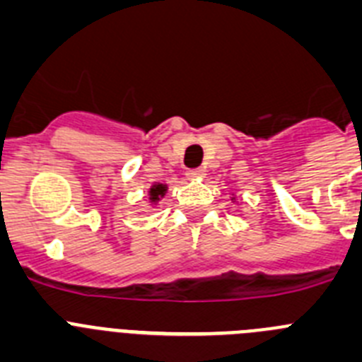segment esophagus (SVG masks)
Here are the masks:
<instances>
[{
    "label": "esophagus",
    "instance_id": "1",
    "mask_svg": "<svg viewBox=\"0 0 362 362\" xmlns=\"http://www.w3.org/2000/svg\"><path fill=\"white\" fill-rule=\"evenodd\" d=\"M205 175L204 169H189L187 173H185V177L189 178V180H198V178H202Z\"/></svg>",
    "mask_w": 362,
    "mask_h": 362
}]
</instances>
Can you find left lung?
Here are the masks:
<instances>
[{
    "instance_id": "8db88e82",
    "label": "left lung",
    "mask_w": 362,
    "mask_h": 362,
    "mask_svg": "<svg viewBox=\"0 0 362 362\" xmlns=\"http://www.w3.org/2000/svg\"><path fill=\"white\" fill-rule=\"evenodd\" d=\"M230 200H233V202H236V194H233V197H230Z\"/></svg>"
}]
</instances>
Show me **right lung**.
Returning <instances> with one entry per match:
<instances>
[{
	"instance_id": "add662e5",
	"label": "right lung",
	"mask_w": 362,
	"mask_h": 362,
	"mask_svg": "<svg viewBox=\"0 0 362 362\" xmlns=\"http://www.w3.org/2000/svg\"><path fill=\"white\" fill-rule=\"evenodd\" d=\"M165 193H168V185H165V184H158V182H155V184H153L151 187H149V191H148L149 204L157 205L158 202H160L162 198L165 197Z\"/></svg>"
}]
</instances>
